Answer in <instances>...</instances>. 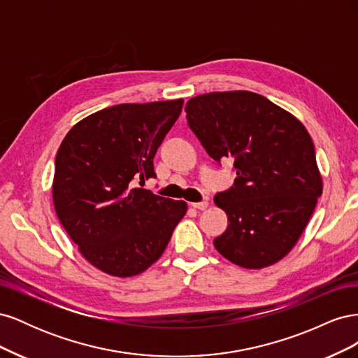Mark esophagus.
I'll return each instance as SVG.
<instances>
[{
  "label": "esophagus",
  "mask_w": 358,
  "mask_h": 358,
  "mask_svg": "<svg viewBox=\"0 0 358 358\" xmlns=\"http://www.w3.org/2000/svg\"><path fill=\"white\" fill-rule=\"evenodd\" d=\"M191 206L194 209H199V210H204V209H208V206H209V201L208 200H203V201H199V203H191Z\"/></svg>",
  "instance_id": "esophagus-1"
}]
</instances>
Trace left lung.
<instances>
[{
	"instance_id": "left-lung-1",
	"label": "left lung",
	"mask_w": 358,
	"mask_h": 358,
	"mask_svg": "<svg viewBox=\"0 0 358 358\" xmlns=\"http://www.w3.org/2000/svg\"><path fill=\"white\" fill-rule=\"evenodd\" d=\"M188 125L215 161L233 159V187L215 196L229 218L213 241L222 257L245 268L282 259L305 231L322 194L315 148L296 116L249 91L197 95Z\"/></svg>"
}]
</instances>
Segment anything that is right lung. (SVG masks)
Returning a JSON list of instances; mask_svg holds the SVG:
<instances>
[{
    "label": "right lung",
    "mask_w": 358,
    "mask_h": 358,
    "mask_svg": "<svg viewBox=\"0 0 358 358\" xmlns=\"http://www.w3.org/2000/svg\"><path fill=\"white\" fill-rule=\"evenodd\" d=\"M183 100L117 104L86 116L64 137L52 197L64 230L101 272L129 278L152 266L187 203L137 188L155 178L154 157Z\"/></svg>",
    "instance_id": "1"
}]
</instances>
